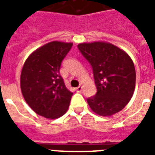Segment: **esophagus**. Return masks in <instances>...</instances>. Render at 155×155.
Returning <instances> with one entry per match:
<instances>
[{
  "label": "esophagus",
  "mask_w": 155,
  "mask_h": 155,
  "mask_svg": "<svg viewBox=\"0 0 155 155\" xmlns=\"http://www.w3.org/2000/svg\"><path fill=\"white\" fill-rule=\"evenodd\" d=\"M82 89H83V86H82V85H80V86H78V87L76 88V91H77V92H81V91H82Z\"/></svg>",
  "instance_id": "obj_1"
}]
</instances>
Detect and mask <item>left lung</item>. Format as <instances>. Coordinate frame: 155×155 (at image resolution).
<instances>
[{
	"instance_id": "1",
	"label": "left lung",
	"mask_w": 155,
	"mask_h": 155,
	"mask_svg": "<svg viewBox=\"0 0 155 155\" xmlns=\"http://www.w3.org/2000/svg\"><path fill=\"white\" fill-rule=\"evenodd\" d=\"M77 46L92 66L97 88L96 94L87 99L92 111L105 117L122 110L135 88V69L130 55L104 41L81 43Z\"/></svg>"
}]
</instances>
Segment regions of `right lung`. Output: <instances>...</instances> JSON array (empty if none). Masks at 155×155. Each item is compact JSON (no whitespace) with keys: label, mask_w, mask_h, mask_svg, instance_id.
Segmentation results:
<instances>
[{"label":"right lung","mask_w":155,"mask_h":155,"mask_svg":"<svg viewBox=\"0 0 155 155\" xmlns=\"http://www.w3.org/2000/svg\"><path fill=\"white\" fill-rule=\"evenodd\" d=\"M73 43L51 41L33 51L21 74L23 97L35 113L57 119L67 111L73 93L65 87L60 74L61 62Z\"/></svg>","instance_id":"add662e5"}]
</instances>
